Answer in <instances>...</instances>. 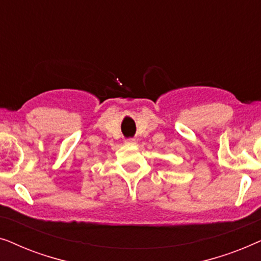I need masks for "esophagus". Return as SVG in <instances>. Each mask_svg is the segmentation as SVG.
<instances>
[{
  "instance_id": "34e87169",
  "label": "esophagus",
  "mask_w": 261,
  "mask_h": 261,
  "mask_svg": "<svg viewBox=\"0 0 261 261\" xmlns=\"http://www.w3.org/2000/svg\"><path fill=\"white\" fill-rule=\"evenodd\" d=\"M124 144L134 145L135 144V140H134V139H126V140H124Z\"/></svg>"
}]
</instances>
